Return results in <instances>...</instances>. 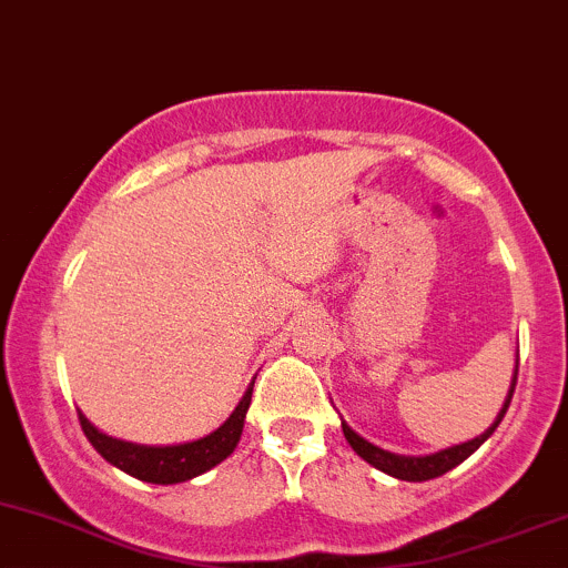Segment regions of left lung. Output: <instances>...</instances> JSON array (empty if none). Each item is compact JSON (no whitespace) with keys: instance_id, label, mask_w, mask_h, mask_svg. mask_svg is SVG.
Here are the masks:
<instances>
[{"instance_id":"left-lung-1","label":"left lung","mask_w":568,"mask_h":568,"mask_svg":"<svg viewBox=\"0 0 568 568\" xmlns=\"http://www.w3.org/2000/svg\"><path fill=\"white\" fill-rule=\"evenodd\" d=\"M515 384H517V368H515V382H511V389H509V398H506L501 414H498L496 423H493L490 428L481 433V436L471 438V442L457 444V447H449V449H442V453H436V455H423V457L395 455V453H387V449L374 447L371 442H365V438L357 436V433L352 430L346 423H341V428H344V436H346V442L352 444V449H355V453L363 457V460H368L374 468H379V471L389 474V477H398V479H406V481L436 479V477H442V474H447L449 468L460 466V463L466 460L468 455L477 453L481 444L490 438V433L498 428V423L504 419L506 408H509V404H511V395H515Z\"/></svg>"}]
</instances>
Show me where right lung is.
Returning a JSON list of instances; mask_svg holds the SVG:
<instances>
[{"label":"right lung","instance_id":"obj_1","mask_svg":"<svg viewBox=\"0 0 568 568\" xmlns=\"http://www.w3.org/2000/svg\"><path fill=\"white\" fill-rule=\"evenodd\" d=\"M252 389L254 382L222 428L213 430L211 436L197 438V442L175 444V447H143V444L119 442V438L97 430L81 412H78V419H81V428L87 433L91 447L115 468L143 481H154V485H175V481L200 477L233 453L243 433L248 404H252Z\"/></svg>","mask_w":568,"mask_h":568}]
</instances>
